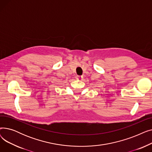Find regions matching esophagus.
I'll use <instances>...</instances> for the list:
<instances>
[{"mask_svg": "<svg viewBox=\"0 0 152 152\" xmlns=\"http://www.w3.org/2000/svg\"><path fill=\"white\" fill-rule=\"evenodd\" d=\"M76 79H77V80H81V79H83V76H76Z\"/></svg>", "mask_w": 152, "mask_h": 152, "instance_id": "34e87169", "label": "esophagus"}]
</instances>
